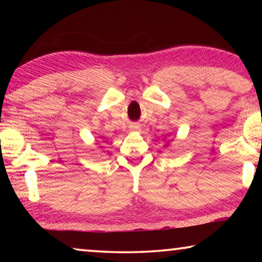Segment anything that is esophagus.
Segmentation results:
<instances>
[{
  "instance_id": "esophagus-1",
  "label": "esophagus",
  "mask_w": 262,
  "mask_h": 262,
  "mask_svg": "<svg viewBox=\"0 0 262 262\" xmlns=\"http://www.w3.org/2000/svg\"><path fill=\"white\" fill-rule=\"evenodd\" d=\"M139 130H141V127H139V125L137 124H134L130 126V131H139Z\"/></svg>"
}]
</instances>
